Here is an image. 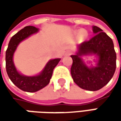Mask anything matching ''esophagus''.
Segmentation results:
<instances>
[{
    "label": "esophagus",
    "mask_w": 121,
    "mask_h": 121,
    "mask_svg": "<svg viewBox=\"0 0 121 121\" xmlns=\"http://www.w3.org/2000/svg\"><path fill=\"white\" fill-rule=\"evenodd\" d=\"M66 54H67V55H70V54H71V50H69V51H67V52H66Z\"/></svg>",
    "instance_id": "obj_1"
}]
</instances>
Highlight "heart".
Returning a JSON list of instances; mask_svg holds the SVG:
<instances>
[{
  "label": "heart",
  "mask_w": 121,
  "mask_h": 121,
  "mask_svg": "<svg viewBox=\"0 0 121 121\" xmlns=\"http://www.w3.org/2000/svg\"><path fill=\"white\" fill-rule=\"evenodd\" d=\"M79 34H80L81 36H83V35H85V32H84L83 31H79Z\"/></svg>",
  "instance_id": "obj_1"
}]
</instances>
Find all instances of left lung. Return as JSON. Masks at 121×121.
Segmentation results:
<instances>
[{
  "mask_svg": "<svg viewBox=\"0 0 121 121\" xmlns=\"http://www.w3.org/2000/svg\"><path fill=\"white\" fill-rule=\"evenodd\" d=\"M93 31L95 35L79 46L77 55L71 56L73 81L81 88L89 91H97L106 86L113 77L117 67V54L112 39L97 26H93ZM87 53L99 56L96 67L89 68L82 63L79 56Z\"/></svg>",
  "mask_w": 121,
  "mask_h": 121,
  "instance_id": "obj_1",
  "label": "left lung"
}]
</instances>
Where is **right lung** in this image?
I'll use <instances>...</instances> for the list:
<instances>
[{"label":"right lung","mask_w":121,"mask_h":121,"mask_svg":"<svg viewBox=\"0 0 121 121\" xmlns=\"http://www.w3.org/2000/svg\"><path fill=\"white\" fill-rule=\"evenodd\" d=\"M38 29L34 26H26L13 35L9 41L6 51V70L11 81L20 90L27 92H35L42 89L50 82L54 67L58 65L60 58L50 60L42 72L34 77H27L17 72L13 61V56L18 44L30 35L38 32Z\"/></svg>","instance_id":"add662e5"}]
</instances>
